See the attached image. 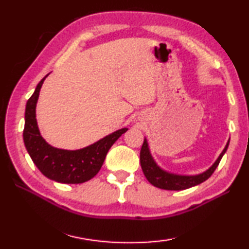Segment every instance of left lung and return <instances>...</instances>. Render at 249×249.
I'll return each mask as SVG.
<instances>
[{
  "mask_svg": "<svg viewBox=\"0 0 249 249\" xmlns=\"http://www.w3.org/2000/svg\"><path fill=\"white\" fill-rule=\"evenodd\" d=\"M229 147V142H227L224 150L222 151L220 157L217 158L215 163L210 168L209 170L197 176H178V175H172L168 174V172L163 171L156 165L154 159L151 158L149 154L148 145H147L146 140L144 141V144L142 146L141 149V165L142 172H144L145 177L149 182L157 187L159 189H163V190H184V189L191 188L193 185L200 184L203 182L206 179H209L211 176L218 166L223 155L225 154V151Z\"/></svg>",
  "mask_w": 249,
  "mask_h": 249,
  "instance_id": "left-lung-1",
  "label": "left lung"
}]
</instances>
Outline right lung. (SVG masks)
I'll return each mask as SVG.
<instances>
[{
	"label": "right lung",
	"instance_id": "1",
	"mask_svg": "<svg viewBox=\"0 0 249 249\" xmlns=\"http://www.w3.org/2000/svg\"><path fill=\"white\" fill-rule=\"evenodd\" d=\"M45 78L37 84L35 92L27 101L23 133L25 146L34 163L47 178L61 183L86 182L100 171L108 149L127 128L117 130L79 150L58 149L48 145L39 134L35 112Z\"/></svg>",
	"mask_w": 249,
	"mask_h": 249
}]
</instances>
